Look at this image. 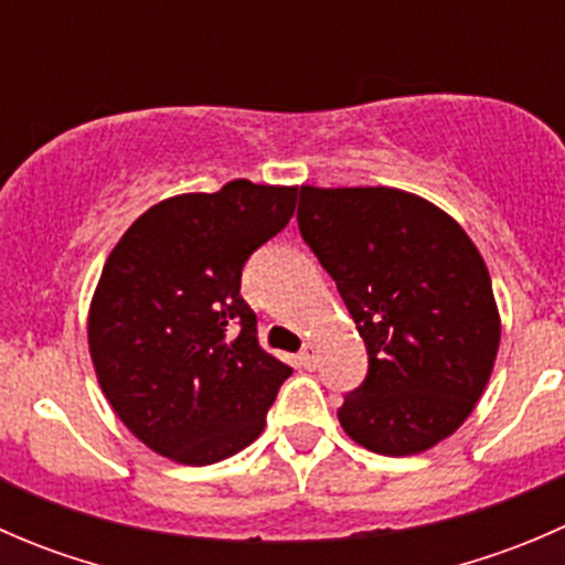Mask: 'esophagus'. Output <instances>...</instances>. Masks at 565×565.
I'll return each mask as SVG.
<instances>
[{
	"instance_id": "obj_1",
	"label": "esophagus",
	"mask_w": 565,
	"mask_h": 565,
	"mask_svg": "<svg viewBox=\"0 0 565 565\" xmlns=\"http://www.w3.org/2000/svg\"><path fill=\"white\" fill-rule=\"evenodd\" d=\"M317 350L315 347H306L303 352H300V366H306V369H315L317 366Z\"/></svg>"
}]
</instances>
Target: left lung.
Instances as JSON below:
<instances>
[{"instance_id":"8db88e82","label":"left lung","mask_w":565,"mask_h":565,"mask_svg":"<svg viewBox=\"0 0 565 565\" xmlns=\"http://www.w3.org/2000/svg\"><path fill=\"white\" fill-rule=\"evenodd\" d=\"M298 226L369 355L339 424L358 446L413 457L476 409L500 347L483 256L457 221L398 188L300 185Z\"/></svg>"}]
</instances>
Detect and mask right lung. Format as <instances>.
<instances>
[{
    "instance_id": "obj_1",
    "label": "right lung",
    "mask_w": 565,
    "mask_h": 565,
    "mask_svg": "<svg viewBox=\"0 0 565 565\" xmlns=\"http://www.w3.org/2000/svg\"><path fill=\"white\" fill-rule=\"evenodd\" d=\"M295 202L298 185L250 180L180 193L141 213L108 254L89 303V358L117 418L150 451L215 465L265 429L292 369L259 347L241 276Z\"/></svg>"
}]
</instances>
